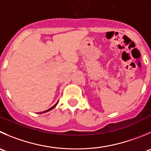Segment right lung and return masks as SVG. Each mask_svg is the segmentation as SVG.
<instances>
[{
    "label": "right lung",
    "mask_w": 151,
    "mask_h": 151,
    "mask_svg": "<svg viewBox=\"0 0 151 151\" xmlns=\"http://www.w3.org/2000/svg\"><path fill=\"white\" fill-rule=\"evenodd\" d=\"M58 102H57V103H56V104H55V105H54V106H52V108H49V109H48V110H46V111H43V112H40V113H39V114H43V113H46V112H48V111H51V110H52V109H53V108H55V106H56V105H58Z\"/></svg>",
    "instance_id": "add662e5"
}]
</instances>
